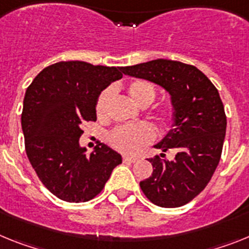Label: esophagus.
<instances>
[{
	"instance_id": "obj_1",
	"label": "esophagus",
	"mask_w": 249,
	"mask_h": 249,
	"mask_svg": "<svg viewBox=\"0 0 249 249\" xmlns=\"http://www.w3.org/2000/svg\"><path fill=\"white\" fill-rule=\"evenodd\" d=\"M123 160L129 161V163H135L138 159L135 157H130V155H124V157H123Z\"/></svg>"
}]
</instances>
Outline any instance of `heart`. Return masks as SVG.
I'll return each instance as SVG.
<instances>
[{
	"label": "heart",
	"instance_id": "obj_1",
	"mask_svg": "<svg viewBox=\"0 0 249 249\" xmlns=\"http://www.w3.org/2000/svg\"><path fill=\"white\" fill-rule=\"evenodd\" d=\"M127 91L133 100L140 107H148L157 96V89L146 80H134L127 85ZM112 90L110 88L105 89L99 95L95 104V112L100 120L107 118V110L111 100ZM176 115V107L173 104H164L158 109V116L164 122H170ZM157 137V130L150 123H140L137 125H123L110 133L109 144L115 150L124 154L135 155L150 144Z\"/></svg>",
	"mask_w": 249,
	"mask_h": 249
}]
</instances>
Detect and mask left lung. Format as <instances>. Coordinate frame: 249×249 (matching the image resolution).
I'll return each mask as SVG.
<instances>
[{
	"label": "left lung",
	"instance_id": "left-lung-1",
	"mask_svg": "<svg viewBox=\"0 0 249 249\" xmlns=\"http://www.w3.org/2000/svg\"><path fill=\"white\" fill-rule=\"evenodd\" d=\"M127 76L163 86L176 107L174 127L155 148L174 150L148 159L153 174L140 181L142 193L155 205L177 208L193 200L217 169L226 137L227 116L217 88L193 65L158 59L122 68Z\"/></svg>",
	"mask_w": 249,
	"mask_h": 249
}]
</instances>
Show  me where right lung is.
<instances>
[{"mask_svg":"<svg viewBox=\"0 0 249 249\" xmlns=\"http://www.w3.org/2000/svg\"><path fill=\"white\" fill-rule=\"evenodd\" d=\"M122 77V68L61 61L45 68L26 90L21 114L26 154L59 199L91 200L122 163L120 154L103 142L90 155L79 145L84 125L96 122L99 94Z\"/></svg>","mask_w":249,"mask_h":249,"instance_id":"add662e5","label":"right lung"}]
</instances>
